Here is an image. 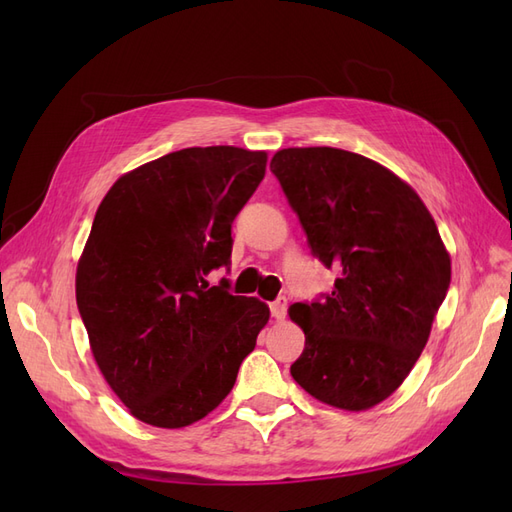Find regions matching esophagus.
Instances as JSON below:
<instances>
[{"instance_id":"esophagus-1","label":"esophagus","mask_w":512,"mask_h":512,"mask_svg":"<svg viewBox=\"0 0 512 512\" xmlns=\"http://www.w3.org/2000/svg\"><path fill=\"white\" fill-rule=\"evenodd\" d=\"M269 307H271V316H273L275 320H282V318L286 316L288 301H286V297H280V299H275Z\"/></svg>"}]
</instances>
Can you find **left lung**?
<instances>
[{"instance_id": "1", "label": "left lung", "mask_w": 512, "mask_h": 512, "mask_svg": "<svg viewBox=\"0 0 512 512\" xmlns=\"http://www.w3.org/2000/svg\"><path fill=\"white\" fill-rule=\"evenodd\" d=\"M333 292L294 303L305 348L290 374L342 410L380 404L421 356L451 284V258L423 200L389 168L333 147L271 160Z\"/></svg>"}]
</instances>
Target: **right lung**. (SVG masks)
I'll return each mask as SVG.
<instances>
[{
  "label": "right lung",
  "instance_id": "obj_1",
  "mask_svg": "<svg viewBox=\"0 0 512 512\" xmlns=\"http://www.w3.org/2000/svg\"><path fill=\"white\" fill-rule=\"evenodd\" d=\"M265 168V151L190 147L123 175L100 203L76 305L102 376L138 421H200L254 350L267 303L207 275L230 265L232 222Z\"/></svg>",
  "mask_w": 512,
  "mask_h": 512
}]
</instances>
